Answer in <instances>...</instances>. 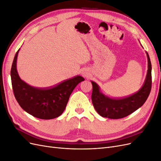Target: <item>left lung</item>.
Wrapping results in <instances>:
<instances>
[{
  "label": "left lung",
  "mask_w": 161,
  "mask_h": 161,
  "mask_svg": "<svg viewBox=\"0 0 161 161\" xmlns=\"http://www.w3.org/2000/svg\"><path fill=\"white\" fill-rule=\"evenodd\" d=\"M148 72L143 86L132 95L122 99H111L99 91L95 82L91 81L92 91L91 99L94 108L101 116L110 119H120L130 115L142 106L148 99L152 87V66L148 53Z\"/></svg>",
  "instance_id": "1"
}]
</instances>
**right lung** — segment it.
I'll use <instances>...</instances> for the list:
<instances>
[{
	"label": "right lung",
	"instance_id": "1",
	"mask_svg": "<svg viewBox=\"0 0 161 161\" xmlns=\"http://www.w3.org/2000/svg\"><path fill=\"white\" fill-rule=\"evenodd\" d=\"M19 51L14 56L11 70L13 91L18 103L23 110L37 118L50 119L60 116L64 111L73 90L85 79L76 76L47 88L31 86L18 75L16 64Z\"/></svg>",
	"mask_w": 161,
	"mask_h": 161
}]
</instances>
